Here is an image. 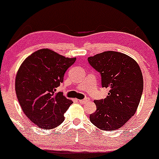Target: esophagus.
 I'll return each mask as SVG.
<instances>
[{"instance_id": "1", "label": "esophagus", "mask_w": 159, "mask_h": 159, "mask_svg": "<svg viewBox=\"0 0 159 159\" xmlns=\"http://www.w3.org/2000/svg\"><path fill=\"white\" fill-rule=\"evenodd\" d=\"M89 98H86L82 99V100H78V102H79V103H81V104H84V103H85V102H89Z\"/></svg>"}]
</instances>
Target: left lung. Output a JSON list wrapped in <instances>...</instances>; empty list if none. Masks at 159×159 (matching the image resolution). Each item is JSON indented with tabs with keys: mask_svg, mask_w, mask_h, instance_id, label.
I'll use <instances>...</instances> for the list:
<instances>
[{
	"mask_svg": "<svg viewBox=\"0 0 159 159\" xmlns=\"http://www.w3.org/2000/svg\"><path fill=\"white\" fill-rule=\"evenodd\" d=\"M101 74L102 85L109 89L105 99L95 100L96 111L90 121L103 131L122 127L134 115L143 91V76L137 62L117 51H108L88 58Z\"/></svg>",
	"mask_w": 159,
	"mask_h": 159,
	"instance_id": "left-lung-1",
	"label": "left lung"
}]
</instances>
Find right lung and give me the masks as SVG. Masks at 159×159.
<instances>
[{
  "label": "right lung",
  "instance_id": "obj_1",
  "mask_svg": "<svg viewBox=\"0 0 159 159\" xmlns=\"http://www.w3.org/2000/svg\"><path fill=\"white\" fill-rule=\"evenodd\" d=\"M76 57H66L48 48L32 53L17 70L15 91L21 109L38 127L52 129L65 120L73 103L56 88L63 82L67 69Z\"/></svg>",
  "mask_w": 159,
  "mask_h": 159
}]
</instances>
